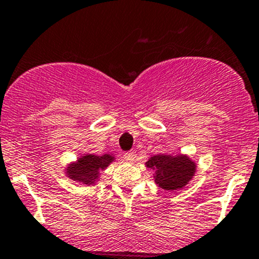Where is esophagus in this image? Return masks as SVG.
<instances>
[{
    "mask_svg": "<svg viewBox=\"0 0 259 259\" xmlns=\"http://www.w3.org/2000/svg\"><path fill=\"white\" fill-rule=\"evenodd\" d=\"M124 159L127 162H134L137 160V154L134 151H127L124 154Z\"/></svg>",
    "mask_w": 259,
    "mask_h": 259,
    "instance_id": "esophagus-1",
    "label": "esophagus"
}]
</instances>
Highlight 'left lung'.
<instances>
[{"label": "left lung", "instance_id": "left-lung-1", "mask_svg": "<svg viewBox=\"0 0 259 259\" xmlns=\"http://www.w3.org/2000/svg\"><path fill=\"white\" fill-rule=\"evenodd\" d=\"M148 168L154 170L155 184L165 191L182 190L195 176L197 165L187 155L157 154L145 162Z\"/></svg>", "mask_w": 259, "mask_h": 259}]
</instances>
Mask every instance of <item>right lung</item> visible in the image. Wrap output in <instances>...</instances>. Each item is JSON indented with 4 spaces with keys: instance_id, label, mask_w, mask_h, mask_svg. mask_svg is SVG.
I'll return each mask as SVG.
<instances>
[{
    "instance_id": "right-lung-1",
    "label": "right lung",
    "mask_w": 259,
    "mask_h": 259,
    "mask_svg": "<svg viewBox=\"0 0 259 259\" xmlns=\"http://www.w3.org/2000/svg\"><path fill=\"white\" fill-rule=\"evenodd\" d=\"M115 160L111 154H81L77 160L65 166V176L84 186H94L99 182L100 174Z\"/></svg>"
}]
</instances>
